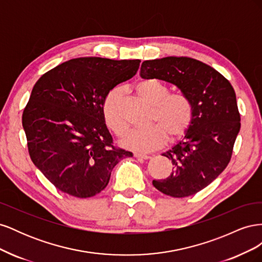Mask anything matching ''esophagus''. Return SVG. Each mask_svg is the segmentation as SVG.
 <instances>
[{"mask_svg":"<svg viewBox=\"0 0 262 262\" xmlns=\"http://www.w3.org/2000/svg\"><path fill=\"white\" fill-rule=\"evenodd\" d=\"M133 156L136 158H141V160H147L148 156L145 154H140V153H134Z\"/></svg>","mask_w":262,"mask_h":262,"instance_id":"1","label":"esophagus"}]
</instances>
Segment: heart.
I'll use <instances>...</instances> for the list:
<instances>
[{
  "instance_id": "b5f03b06",
  "label": "heart",
  "mask_w": 262,
  "mask_h": 262,
  "mask_svg": "<svg viewBox=\"0 0 262 262\" xmlns=\"http://www.w3.org/2000/svg\"><path fill=\"white\" fill-rule=\"evenodd\" d=\"M139 96L152 106L150 125L146 129H133L120 141L123 147L138 152H150L165 144L168 137L173 140L184 134L191 124L193 108L191 101L180 93H169V87L156 78H146L137 83ZM121 91H110L102 102V116L109 129L121 137L128 124L121 114Z\"/></svg>"
}]
</instances>
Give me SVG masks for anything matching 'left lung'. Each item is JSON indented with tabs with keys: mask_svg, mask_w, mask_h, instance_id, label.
Segmentation results:
<instances>
[{
	"mask_svg": "<svg viewBox=\"0 0 262 262\" xmlns=\"http://www.w3.org/2000/svg\"><path fill=\"white\" fill-rule=\"evenodd\" d=\"M142 78H157L177 86L191 101V124L163 156L173 165L166 179L153 180L164 194L185 198L209 186L231 161L241 130V115L233 86L205 63L187 57H166L142 63Z\"/></svg>",
	"mask_w": 262,
	"mask_h": 262,
	"instance_id": "1",
	"label": "left lung"
}]
</instances>
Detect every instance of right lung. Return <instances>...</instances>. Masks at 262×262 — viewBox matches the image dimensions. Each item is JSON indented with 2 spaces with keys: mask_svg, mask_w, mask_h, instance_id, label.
Listing matches in <instances>:
<instances>
[{
  "mask_svg": "<svg viewBox=\"0 0 262 262\" xmlns=\"http://www.w3.org/2000/svg\"><path fill=\"white\" fill-rule=\"evenodd\" d=\"M140 60H69L35 84L23 113L31 161L62 192L90 198L104 190L115 166L133 154L117 148L102 116L114 87L136 75Z\"/></svg>",
  "mask_w": 262,
  "mask_h": 262,
  "instance_id": "1",
  "label": "right lung"
}]
</instances>
